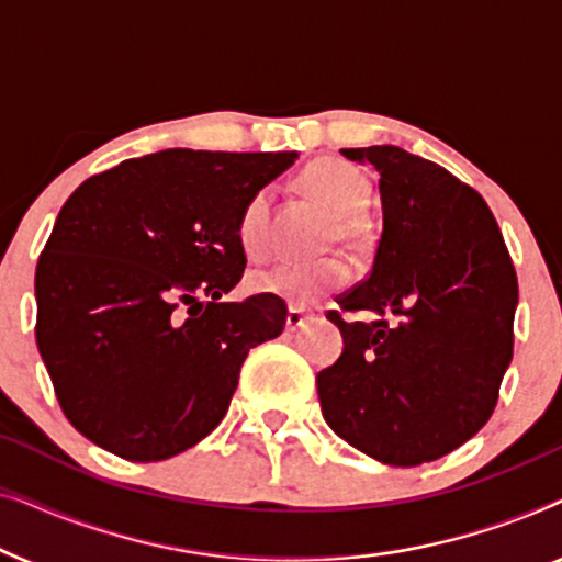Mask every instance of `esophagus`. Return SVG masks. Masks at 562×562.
<instances>
[{
  "mask_svg": "<svg viewBox=\"0 0 562 562\" xmlns=\"http://www.w3.org/2000/svg\"><path fill=\"white\" fill-rule=\"evenodd\" d=\"M312 317H314V314L302 310V306H291L289 314H286V329H289V333H294V329L304 327V322H310Z\"/></svg>",
  "mask_w": 562,
  "mask_h": 562,
  "instance_id": "obj_1",
  "label": "esophagus"
}]
</instances>
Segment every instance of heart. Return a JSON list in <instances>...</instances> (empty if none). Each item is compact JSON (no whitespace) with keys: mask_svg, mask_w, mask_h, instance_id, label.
Here are the masks:
<instances>
[{"mask_svg":"<svg viewBox=\"0 0 562 562\" xmlns=\"http://www.w3.org/2000/svg\"><path fill=\"white\" fill-rule=\"evenodd\" d=\"M304 194L317 199L337 217V229L345 243L358 245L366 240L368 225L360 210L371 199V183L356 166L340 158H319L299 176ZM237 243L252 258H263L271 245V189H258L245 202L237 220ZM350 279V268L340 258L299 263L283 260L252 276V289L273 294L294 304H310L327 291L342 286Z\"/></svg>","mask_w":562,"mask_h":562,"instance_id":"1","label":"heart"}]
</instances>
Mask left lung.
Listing matches in <instances>:
<instances>
[{
    "label": "left lung",
    "mask_w": 562,
    "mask_h": 562,
    "mask_svg": "<svg viewBox=\"0 0 562 562\" xmlns=\"http://www.w3.org/2000/svg\"><path fill=\"white\" fill-rule=\"evenodd\" d=\"M379 171L383 233L363 283L337 296L373 322L340 327L317 373L322 417L386 465L412 468L471 440L494 412L514 350L517 273L481 194L396 145L342 148Z\"/></svg>",
    "instance_id": "left-lung-1"
}]
</instances>
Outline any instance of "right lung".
<instances>
[{"mask_svg": "<svg viewBox=\"0 0 562 562\" xmlns=\"http://www.w3.org/2000/svg\"><path fill=\"white\" fill-rule=\"evenodd\" d=\"M296 158L168 148L68 196L35 268V340L87 440L153 463L220 425L250 348L286 325L279 296L222 299L245 271L237 220Z\"/></svg>", "mask_w": 562, "mask_h": 562, "instance_id": "add662e5", "label": "right lung"}]
</instances>
